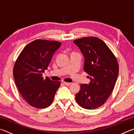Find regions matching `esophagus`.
<instances>
[{
	"instance_id": "1",
	"label": "esophagus",
	"mask_w": 134,
	"mask_h": 134,
	"mask_svg": "<svg viewBox=\"0 0 134 134\" xmlns=\"http://www.w3.org/2000/svg\"><path fill=\"white\" fill-rule=\"evenodd\" d=\"M63 84L65 86H70L71 85V83H68V82H63Z\"/></svg>"
}]
</instances>
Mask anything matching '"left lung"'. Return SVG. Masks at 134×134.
Listing matches in <instances>:
<instances>
[{"mask_svg":"<svg viewBox=\"0 0 134 134\" xmlns=\"http://www.w3.org/2000/svg\"><path fill=\"white\" fill-rule=\"evenodd\" d=\"M73 42L83 54V69L90 80L89 85H80L76 102L83 108L94 109L102 106L112 94L118 76V63L108 45L99 38L83 37Z\"/></svg>","mask_w":134,"mask_h":134,"instance_id":"8db88e82","label":"left lung"}]
</instances>
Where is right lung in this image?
Returning <instances> with one entry per match:
<instances>
[{
  "mask_svg": "<svg viewBox=\"0 0 134 134\" xmlns=\"http://www.w3.org/2000/svg\"><path fill=\"white\" fill-rule=\"evenodd\" d=\"M62 42L37 40L25 47L13 70V77L22 97L31 106L46 108L53 103L59 81H52L42 73L48 69L53 54Z\"/></svg>",
  "mask_w": 134,
  "mask_h": 134,
  "instance_id": "right-lung-1",
  "label": "right lung"
}]
</instances>
